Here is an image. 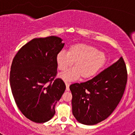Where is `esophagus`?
Segmentation results:
<instances>
[{"instance_id": "1", "label": "esophagus", "mask_w": 135, "mask_h": 135, "mask_svg": "<svg viewBox=\"0 0 135 135\" xmlns=\"http://www.w3.org/2000/svg\"><path fill=\"white\" fill-rule=\"evenodd\" d=\"M65 85H66V90H70V83L69 82H65Z\"/></svg>"}]
</instances>
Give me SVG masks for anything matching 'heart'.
<instances>
[{
	"label": "heart",
	"mask_w": 135,
	"mask_h": 135,
	"mask_svg": "<svg viewBox=\"0 0 135 135\" xmlns=\"http://www.w3.org/2000/svg\"><path fill=\"white\" fill-rule=\"evenodd\" d=\"M58 70L65 71L73 65L74 68L60 75L63 79L72 80L80 76L83 79L92 78L104 65L106 56L96 47L87 44H76L69 48L68 53L60 52L56 58Z\"/></svg>",
	"instance_id": "b5f03b06"
}]
</instances>
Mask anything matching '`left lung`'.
<instances>
[{
    "label": "left lung",
    "mask_w": 135,
    "mask_h": 135,
    "mask_svg": "<svg viewBox=\"0 0 135 135\" xmlns=\"http://www.w3.org/2000/svg\"><path fill=\"white\" fill-rule=\"evenodd\" d=\"M128 74L122 57L93 78L70 86L72 112L80 123L94 125L105 120L120 103Z\"/></svg>",
    "instance_id": "1"
}]
</instances>
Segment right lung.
<instances>
[{
  "label": "right lung",
  "instance_id": "right-lung-1",
  "mask_svg": "<svg viewBox=\"0 0 135 135\" xmlns=\"http://www.w3.org/2000/svg\"><path fill=\"white\" fill-rule=\"evenodd\" d=\"M59 37L34 38L23 45L12 61L10 84L17 105L27 119L49 121L65 90L57 74V55L64 48Z\"/></svg>",
  "mask_w": 135,
  "mask_h": 135
}]
</instances>
